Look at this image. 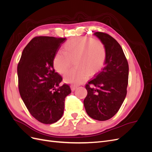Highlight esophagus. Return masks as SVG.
Returning <instances> with one entry per match:
<instances>
[{
    "instance_id": "obj_1",
    "label": "esophagus",
    "mask_w": 152,
    "mask_h": 152,
    "mask_svg": "<svg viewBox=\"0 0 152 152\" xmlns=\"http://www.w3.org/2000/svg\"><path fill=\"white\" fill-rule=\"evenodd\" d=\"M70 87H71L72 91H75V89L77 88V86H74V85H71V86H70Z\"/></svg>"
}]
</instances>
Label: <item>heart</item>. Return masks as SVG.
Returning <instances> with one entry per match:
<instances>
[{
	"label": "heart",
	"instance_id": "b5f03b06",
	"mask_svg": "<svg viewBox=\"0 0 152 152\" xmlns=\"http://www.w3.org/2000/svg\"><path fill=\"white\" fill-rule=\"evenodd\" d=\"M63 51H58L53 58L54 68L59 73L64 74L73 60L74 68L67 72L65 80L68 83L79 85L88 75L97 73L103 66L107 58V49L98 39L87 36H77L68 39L63 45Z\"/></svg>",
	"mask_w": 152,
	"mask_h": 152
}]
</instances>
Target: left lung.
Wrapping results in <instances>:
<instances>
[{"instance_id": "obj_1", "label": "left lung", "mask_w": 152, "mask_h": 152, "mask_svg": "<svg viewBox=\"0 0 152 152\" xmlns=\"http://www.w3.org/2000/svg\"><path fill=\"white\" fill-rule=\"evenodd\" d=\"M94 34L105 45L107 58L102 71L86 85L87 94L84 104L90 117L104 121L117 113L125 99L129 65L121 45L115 39L104 32Z\"/></svg>"}]
</instances>
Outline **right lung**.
Returning a JSON list of instances; mask_svg holds the SVG:
<instances>
[{
  "label": "right lung",
  "mask_w": 152,
  "mask_h": 152,
  "mask_svg": "<svg viewBox=\"0 0 152 152\" xmlns=\"http://www.w3.org/2000/svg\"><path fill=\"white\" fill-rule=\"evenodd\" d=\"M66 38L39 36L23 50L17 72L21 99L30 114L41 123L57 122L63 114L68 84L53 68V58Z\"/></svg>",
  "instance_id": "right-lung-1"
}]
</instances>
